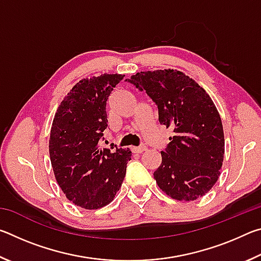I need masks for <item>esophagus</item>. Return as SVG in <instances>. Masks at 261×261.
Instances as JSON below:
<instances>
[{
    "label": "esophagus",
    "mask_w": 261,
    "mask_h": 261,
    "mask_svg": "<svg viewBox=\"0 0 261 261\" xmlns=\"http://www.w3.org/2000/svg\"><path fill=\"white\" fill-rule=\"evenodd\" d=\"M146 145H140V146H138V147H134L132 148V151H134L135 153H141V152H144V151H146Z\"/></svg>",
    "instance_id": "34e87169"
}]
</instances>
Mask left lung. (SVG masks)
<instances>
[{
  "mask_svg": "<svg viewBox=\"0 0 261 261\" xmlns=\"http://www.w3.org/2000/svg\"><path fill=\"white\" fill-rule=\"evenodd\" d=\"M125 82L146 92L158 106L160 124L174 132L154 171L159 188L177 200L204 196L219 178L224 154L222 122L211 96L170 69L140 72Z\"/></svg>",
  "mask_w": 261,
  "mask_h": 261,
  "instance_id": "obj_1",
  "label": "left lung"
}]
</instances>
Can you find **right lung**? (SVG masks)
Here are the masks:
<instances>
[{"label": "right lung", "mask_w": 261, "mask_h": 261, "mask_svg": "<svg viewBox=\"0 0 261 261\" xmlns=\"http://www.w3.org/2000/svg\"><path fill=\"white\" fill-rule=\"evenodd\" d=\"M122 74L83 79L62 101L53 121L49 155L68 199L85 210L108 205L125 177L130 149L100 146L108 120L106 105Z\"/></svg>", "instance_id": "right-lung-1"}]
</instances>
